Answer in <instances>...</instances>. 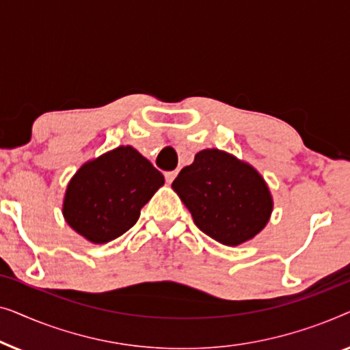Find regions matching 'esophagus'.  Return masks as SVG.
I'll use <instances>...</instances> for the list:
<instances>
[{
  "label": "esophagus",
  "instance_id": "34e87169",
  "mask_svg": "<svg viewBox=\"0 0 350 350\" xmlns=\"http://www.w3.org/2000/svg\"><path fill=\"white\" fill-rule=\"evenodd\" d=\"M176 174H178V172L176 170H172V172H165V181L167 183H172V181L175 180V176H176Z\"/></svg>",
  "mask_w": 350,
  "mask_h": 350
}]
</instances>
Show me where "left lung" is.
Wrapping results in <instances>:
<instances>
[{
	"instance_id": "left-lung-1",
	"label": "left lung",
	"mask_w": 350,
	"mask_h": 350,
	"mask_svg": "<svg viewBox=\"0 0 350 350\" xmlns=\"http://www.w3.org/2000/svg\"><path fill=\"white\" fill-rule=\"evenodd\" d=\"M196 226L224 245H239L266 226L272 198L252 165L219 150H204L172 183Z\"/></svg>"
}]
</instances>
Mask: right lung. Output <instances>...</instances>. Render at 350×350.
<instances>
[{"label":"right lung","instance_id":"right-lung-1","mask_svg":"<svg viewBox=\"0 0 350 350\" xmlns=\"http://www.w3.org/2000/svg\"><path fill=\"white\" fill-rule=\"evenodd\" d=\"M164 185V175L132 146H119L76 172L66 188V223L94 243L129 231Z\"/></svg>","mask_w":350,"mask_h":350}]
</instances>
